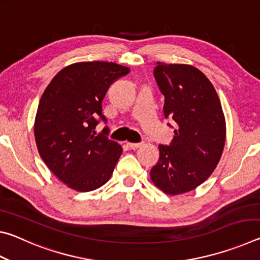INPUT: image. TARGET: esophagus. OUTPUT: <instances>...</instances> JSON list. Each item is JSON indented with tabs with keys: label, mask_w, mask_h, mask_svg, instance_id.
<instances>
[{
	"label": "esophagus",
	"mask_w": 260,
	"mask_h": 260,
	"mask_svg": "<svg viewBox=\"0 0 260 260\" xmlns=\"http://www.w3.org/2000/svg\"><path fill=\"white\" fill-rule=\"evenodd\" d=\"M141 146H142V143H127V147H128L129 149H133V150H135V149L140 148Z\"/></svg>",
	"instance_id": "34e87169"
}]
</instances>
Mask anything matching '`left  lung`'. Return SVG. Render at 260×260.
Here are the masks:
<instances>
[{
  "label": "left lung",
  "instance_id": "1",
  "mask_svg": "<svg viewBox=\"0 0 260 260\" xmlns=\"http://www.w3.org/2000/svg\"><path fill=\"white\" fill-rule=\"evenodd\" d=\"M153 77L175 135L169 146L159 144V160L150 177L162 191L178 195L199 187L218 165L226 140L225 116L212 83L191 65L157 61Z\"/></svg>",
  "mask_w": 260,
  "mask_h": 260
}]
</instances>
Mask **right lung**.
Here are the masks:
<instances>
[{
  "label": "right lung",
  "instance_id": "right-lung-1",
  "mask_svg": "<svg viewBox=\"0 0 260 260\" xmlns=\"http://www.w3.org/2000/svg\"><path fill=\"white\" fill-rule=\"evenodd\" d=\"M129 69L109 61H82L56 74L39 102L34 124L43 161L60 181L78 191L95 190L108 181L122 152L109 140L102 101L109 87Z\"/></svg>",
  "mask_w": 260,
  "mask_h": 260
}]
</instances>
